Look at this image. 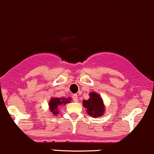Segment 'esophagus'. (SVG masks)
<instances>
[{
    "instance_id": "34e87169",
    "label": "esophagus",
    "mask_w": 154,
    "mask_h": 154,
    "mask_svg": "<svg viewBox=\"0 0 154 154\" xmlns=\"http://www.w3.org/2000/svg\"><path fill=\"white\" fill-rule=\"evenodd\" d=\"M72 99H73V101H75V102L78 101V95L74 94L73 96H72Z\"/></svg>"
}]
</instances>
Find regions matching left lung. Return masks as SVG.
Segmentation results:
<instances>
[{
    "label": "left lung",
    "instance_id": "obj_1",
    "mask_svg": "<svg viewBox=\"0 0 154 154\" xmlns=\"http://www.w3.org/2000/svg\"><path fill=\"white\" fill-rule=\"evenodd\" d=\"M89 96L90 98L88 100H83V106L87 109L89 116L94 118L103 116L105 107L100 95L91 92Z\"/></svg>",
    "mask_w": 154,
    "mask_h": 154
}]
</instances>
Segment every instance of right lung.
<instances>
[{
	"mask_svg": "<svg viewBox=\"0 0 154 154\" xmlns=\"http://www.w3.org/2000/svg\"><path fill=\"white\" fill-rule=\"evenodd\" d=\"M72 100L71 98H52L50 101H49V107L50 110L53 112L54 115H58V107L61 105H65L67 103L70 102Z\"/></svg>",
	"mask_w": 154,
	"mask_h": 154,
	"instance_id": "1",
	"label": "right lung"
}]
</instances>
